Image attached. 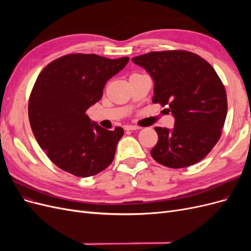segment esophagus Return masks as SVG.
Returning <instances> with one entry per match:
<instances>
[{"label": "esophagus", "mask_w": 251, "mask_h": 251, "mask_svg": "<svg viewBox=\"0 0 251 251\" xmlns=\"http://www.w3.org/2000/svg\"><path fill=\"white\" fill-rule=\"evenodd\" d=\"M140 126H126V127H125V130H126V131H136V130H140Z\"/></svg>", "instance_id": "obj_1"}]
</instances>
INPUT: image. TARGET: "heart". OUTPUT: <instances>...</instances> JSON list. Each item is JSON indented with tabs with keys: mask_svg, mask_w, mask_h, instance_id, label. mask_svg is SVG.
I'll return each instance as SVG.
<instances>
[{
	"mask_svg": "<svg viewBox=\"0 0 251 251\" xmlns=\"http://www.w3.org/2000/svg\"><path fill=\"white\" fill-rule=\"evenodd\" d=\"M136 75H139V74H136V73H134V74H132L130 77H134V76H136Z\"/></svg>",
	"mask_w": 251,
	"mask_h": 251,
	"instance_id": "b5f03b06",
	"label": "heart"
}]
</instances>
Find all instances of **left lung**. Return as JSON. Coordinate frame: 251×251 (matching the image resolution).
<instances>
[{
    "mask_svg": "<svg viewBox=\"0 0 251 251\" xmlns=\"http://www.w3.org/2000/svg\"><path fill=\"white\" fill-rule=\"evenodd\" d=\"M154 80V103L169 105L172 131L156 126L155 160L171 169L201 161L216 146L227 114L223 82L206 60L185 50L149 52L132 58Z\"/></svg>",
    "mask_w": 251,
    "mask_h": 251,
    "instance_id": "8db88e82",
    "label": "left lung"
}]
</instances>
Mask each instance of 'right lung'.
I'll list each match as a JSON object with an SVG mask.
<instances>
[{
	"label": "right lung",
	"instance_id": "add662e5",
	"mask_svg": "<svg viewBox=\"0 0 251 251\" xmlns=\"http://www.w3.org/2000/svg\"><path fill=\"white\" fill-rule=\"evenodd\" d=\"M128 59L74 53L53 60L37 76L29 97V123L40 147L60 170L86 178L112 163L124 128H102L86 112Z\"/></svg>",
	"mask_w": 251,
	"mask_h": 251
}]
</instances>
